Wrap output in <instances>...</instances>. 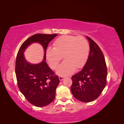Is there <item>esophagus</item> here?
Returning a JSON list of instances; mask_svg holds the SVG:
<instances>
[{"label": "esophagus", "mask_w": 124, "mask_h": 124, "mask_svg": "<svg viewBox=\"0 0 124 124\" xmlns=\"http://www.w3.org/2000/svg\"><path fill=\"white\" fill-rule=\"evenodd\" d=\"M63 79H64V77H62V76H60L59 77V79H60V81L63 80Z\"/></svg>", "instance_id": "34e87169"}]
</instances>
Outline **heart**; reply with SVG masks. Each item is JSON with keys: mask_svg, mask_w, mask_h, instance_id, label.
<instances>
[{"mask_svg": "<svg viewBox=\"0 0 124 124\" xmlns=\"http://www.w3.org/2000/svg\"><path fill=\"white\" fill-rule=\"evenodd\" d=\"M90 53L87 41L82 37L63 35L53 44V47L46 50V58L50 67L56 70L63 56L64 61L58 67L56 73L59 75H67L75 69L82 68L86 62Z\"/></svg>", "mask_w": 124, "mask_h": 124, "instance_id": "heart-1", "label": "heart"}]
</instances>
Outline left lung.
<instances>
[{"label":"left lung","instance_id":"1","mask_svg":"<svg viewBox=\"0 0 124 124\" xmlns=\"http://www.w3.org/2000/svg\"><path fill=\"white\" fill-rule=\"evenodd\" d=\"M86 38L90 44L89 57L80 72L72 77L70 90L80 101L90 102L99 97L107 84V70L104 56L93 40Z\"/></svg>","mask_w":124,"mask_h":124}]
</instances>
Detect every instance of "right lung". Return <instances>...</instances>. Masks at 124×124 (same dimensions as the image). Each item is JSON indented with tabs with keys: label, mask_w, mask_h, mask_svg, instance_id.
<instances>
[{
	"label": "right lung",
	"mask_w": 124,
	"mask_h": 124,
	"mask_svg": "<svg viewBox=\"0 0 124 124\" xmlns=\"http://www.w3.org/2000/svg\"><path fill=\"white\" fill-rule=\"evenodd\" d=\"M57 34H36L27 39L21 46L17 55L15 73L18 86L21 93L31 104L44 107L53 101L56 89L60 83L58 77L46 62V50L48 44ZM33 43H39L43 47L45 56L39 64H32L26 60L24 52Z\"/></svg>",
	"instance_id": "1"
}]
</instances>
